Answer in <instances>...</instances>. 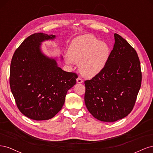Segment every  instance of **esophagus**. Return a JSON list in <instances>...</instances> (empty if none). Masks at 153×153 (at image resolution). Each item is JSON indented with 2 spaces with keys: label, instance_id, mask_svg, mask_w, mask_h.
I'll return each mask as SVG.
<instances>
[{
  "label": "esophagus",
  "instance_id": "obj_1",
  "mask_svg": "<svg viewBox=\"0 0 153 153\" xmlns=\"http://www.w3.org/2000/svg\"><path fill=\"white\" fill-rule=\"evenodd\" d=\"M76 82L78 83V84H82V83H83V80L82 78H80V77H78L76 78Z\"/></svg>",
  "mask_w": 153,
  "mask_h": 153
}]
</instances>
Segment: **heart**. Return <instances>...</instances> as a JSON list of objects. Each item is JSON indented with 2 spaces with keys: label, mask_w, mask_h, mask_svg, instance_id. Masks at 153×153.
Masks as SVG:
<instances>
[{
  "label": "heart",
  "mask_w": 153,
  "mask_h": 153,
  "mask_svg": "<svg viewBox=\"0 0 153 153\" xmlns=\"http://www.w3.org/2000/svg\"><path fill=\"white\" fill-rule=\"evenodd\" d=\"M66 61L69 65L79 64L81 75L92 78L99 74L107 64L110 55L108 44L91 34L74 39L68 50Z\"/></svg>",
  "instance_id": "b5f03b06"
}]
</instances>
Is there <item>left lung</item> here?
Masks as SVG:
<instances>
[{
    "mask_svg": "<svg viewBox=\"0 0 153 153\" xmlns=\"http://www.w3.org/2000/svg\"><path fill=\"white\" fill-rule=\"evenodd\" d=\"M114 39L104 69L84 82L86 107L94 118L103 122H115L131 112L142 82L135 50L117 34H114Z\"/></svg>",
    "mask_w": 153,
    "mask_h": 153,
    "instance_id": "1",
    "label": "left lung"
}]
</instances>
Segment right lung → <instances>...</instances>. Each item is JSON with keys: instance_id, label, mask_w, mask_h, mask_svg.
Masks as SVG:
<instances>
[{"instance_id": "obj_1", "label": "right lung", "mask_w": 153, "mask_h": 153, "mask_svg": "<svg viewBox=\"0 0 153 153\" xmlns=\"http://www.w3.org/2000/svg\"><path fill=\"white\" fill-rule=\"evenodd\" d=\"M55 37L42 32L30 35L11 60L10 84L16 105L26 117L36 121L48 120L61 110L68 91L78 77L59 68L56 58L42 52L41 43Z\"/></svg>"}]
</instances>
